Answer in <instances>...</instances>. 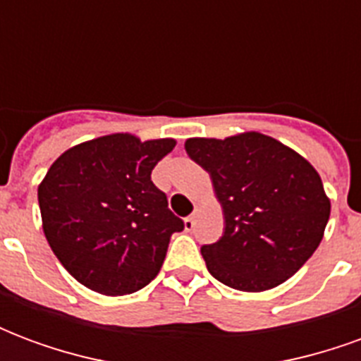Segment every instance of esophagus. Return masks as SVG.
<instances>
[{"label":"esophagus","mask_w":361,"mask_h":361,"mask_svg":"<svg viewBox=\"0 0 361 361\" xmlns=\"http://www.w3.org/2000/svg\"><path fill=\"white\" fill-rule=\"evenodd\" d=\"M197 216H199V209H195V211H193V214H189L188 219L183 220V222H185V230H193V226H195Z\"/></svg>","instance_id":"34e87169"}]
</instances>
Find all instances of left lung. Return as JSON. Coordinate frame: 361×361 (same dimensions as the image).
Segmentation results:
<instances>
[{"label":"left lung","instance_id":"left-lung-1","mask_svg":"<svg viewBox=\"0 0 361 361\" xmlns=\"http://www.w3.org/2000/svg\"><path fill=\"white\" fill-rule=\"evenodd\" d=\"M212 180L224 234L203 245L212 276L235 290L263 292L294 276L325 234L331 201L317 170L269 135L185 141Z\"/></svg>","mask_w":361,"mask_h":361}]
</instances>
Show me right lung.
<instances>
[{
	"label": "right lung",
	"mask_w": 361,
	"mask_h": 361,
	"mask_svg": "<svg viewBox=\"0 0 361 361\" xmlns=\"http://www.w3.org/2000/svg\"><path fill=\"white\" fill-rule=\"evenodd\" d=\"M173 147V139L104 135L75 145L50 166L38 185L44 235L82 286L123 295L158 274L183 220L168 209L150 172Z\"/></svg>",
	"instance_id": "obj_1"
}]
</instances>
